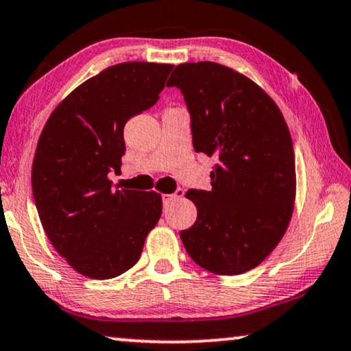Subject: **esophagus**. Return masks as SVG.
Listing matches in <instances>:
<instances>
[{"label": "esophagus", "instance_id": "1", "mask_svg": "<svg viewBox=\"0 0 351 351\" xmlns=\"http://www.w3.org/2000/svg\"><path fill=\"white\" fill-rule=\"evenodd\" d=\"M183 196H185V191H183V189H180V188L177 189L174 194H165V196H163V205L168 206V205H171L172 202H174V200L182 199Z\"/></svg>", "mask_w": 351, "mask_h": 351}]
</instances>
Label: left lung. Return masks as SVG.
Masks as SVG:
<instances>
[{"label":"left lung","mask_w":351,"mask_h":351,"mask_svg":"<svg viewBox=\"0 0 351 351\" xmlns=\"http://www.w3.org/2000/svg\"><path fill=\"white\" fill-rule=\"evenodd\" d=\"M166 85L185 97L196 152L217 158L210 191L185 194L197 219L180 232L182 243L208 272L244 274L277 247L294 211L288 124L260 85L221 63H182Z\"/></svg>","instance_id":"left-lung-1"}]
</instances>
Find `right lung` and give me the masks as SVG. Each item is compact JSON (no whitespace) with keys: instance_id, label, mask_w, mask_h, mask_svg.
Returning a JSON list of instances; mask_svg holds the SVG:
<instances>
[{"instance_id":"right-lung-1","label":"right lung","mask_w":351,"mask_h":351,"mask_svg":"<svg viewBox=\"0 0 351 351\" xmlns=\"http://www.w3.org/2000/svg\"><path fill=\"white\" fill-rule=\"evenodd\" d=\"M174 65L124 62L74 88L54 108L32 162V193L46 237L88 278L108 280L140 260L162 216L157 191L112 189L124 125L158 101Z\"/></svg>"}]
</instances>
